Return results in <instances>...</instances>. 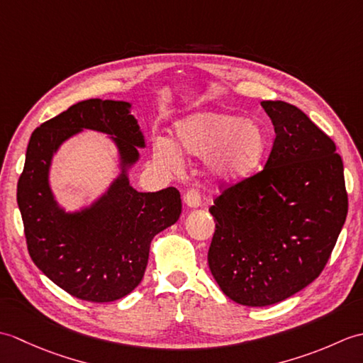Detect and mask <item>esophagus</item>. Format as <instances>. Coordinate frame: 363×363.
Returning <instances> with one entry per match:
<instances>
[{"mask_svg":"<svg viewBox=\"0 0 363 363\" xmlns=\"http://www.w3.org/2000/svg\"><path fill=\"white\" fill-rule=\"evenodd\" d=\"M184 203H186L191 209H196V207L201 206V195L196 189H190L186 196H184Z\"/></svg>","mask_w":363,"mask_h":363,"instance_id":"obj_1","label":"esophagus"}]
</instances>
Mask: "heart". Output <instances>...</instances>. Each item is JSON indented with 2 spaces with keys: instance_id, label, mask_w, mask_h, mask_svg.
<instances>
[{
  "instance_id": "b5f03b06",
  "label": "heart",
  "mask_w": 363,
  "mask_h": 363,
  "mask_svg": "<svg viewBox=\"0 0 363 363\" xmlns=\"http://www.w3.org/2000/svg\"><path fill=\"white\" fill-rule=\"evenodd\" d=\"M179 150L189 156L207 159L215 181L237 182L260 167L268 150V135L256 120L238 118L218 111H201L174 125ZM152 154L169 172L181 168V154L168 138H156Z\"/></svg>"
}]
</instances>
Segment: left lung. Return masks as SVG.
Wrapping results in <instances>:
<instances>
[{"mask_svg": "<svg viewBox=\"0 0 363 363\" xmlns=\"http://www.w3.org/2000/svg\"><path fill=\"white\" fill-rule=\"evenodd\" d=\"M276 138L265 168L209 209L211 273L235 303L272 306L317 279L348 213L335 143L296 106L262 101Z\"/></svg>", "mask_w": 363, "mask_h": 363, "instance_id": "8db88e82", "label": "left lung"}]
</instances>
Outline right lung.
Returning a JSON list of instances; mask_svg holds the SVG:
<instances>
[{
  "label": "right lung",
  "mask_w": 363,
  "mask_h": 363,
  "mask_svg": "<svg viewBox=\"0 0 363 363\" xmlns=\"http://www.w3.org/2000/svg\"><path fill=\"white\" fill-rule=\"evenodd\" d=\"M130 107L94 98L45 121L30 135L17 186L30 259L60 289L91 303L120 299L140 284L152 238L174 225L182 211L174 187L143 194L129 184L128 172L140 159L138 148H145ZM84 128L111 137L121 173L94 203L67 213L52 194L49 169L60 145Z\"/></svg>",
  "instance_id": "add662e5"
}]
</instances>
